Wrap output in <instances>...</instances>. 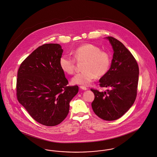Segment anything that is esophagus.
<instances>
[{"mask_svg": "<svg viewBox=\"0 0 157 157\" xmlns=\"http://www.w3.org/2000/svg\"><path fill=\"white\" fill-rule=\"evenodd\" d=\"M79 88H80L81 90H87V88H86L85 86H80Z\"/></svg>", "mask_w": 157, "mask_h": 157, "instance_id": "34e87169", "label": "esophagus"}]
</instances>
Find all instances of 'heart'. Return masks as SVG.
<instances>
[{
  "mask_svg": "<svg viewBox=\"0 0 157 157\" xmlns=\"http://www.w3.org/2000/svg\"><path fill=\"white\" fill-rule=\"evenodd\" d=\"M73 58L67 55L62 56L59 60L61 69L69 75L73 74L76 69V62H84L82 72L76 75L72 79L73 84L87 86L96 78L105 76L109 70L111 58L108 53L96 45L85 44L75 49Z\"/></svg>",
  "mask_w": 157,
  "mask_h": 157,
  "instance_id": "heart-1",
  "label": "heart"
}]
</instances>
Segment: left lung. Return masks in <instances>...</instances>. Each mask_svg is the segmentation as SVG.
Instances as JSON below:
<instances>
[{
	"label": "left lung",
	"instance_id": "8db88e82",
	"mask_svg": "<svg viewBox=\"0 0 157 157\" xmlns=\"http://www.w3.org/2000/svg\"><path fill=\"white\" fill-rule=\"evenodd\" d=\"M113 49L111 66L100 80V86L107 91L91 88L94 94L91 103L94 112L106 121L118 120L133 105L137 96L139 69L137 61L123 44L108 36Z\"/></svg>",
	"mask_w": 157,
	"mask_h": 157
}]
</instances>
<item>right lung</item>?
Masks as SVG:
<instances>
[{
	"instance_id": "obj_1",
	"label": "right lung",
	"mask_w": 157,
	"mask_h": 157,
	"mask_svg": "<svg viewBox=\"0 0 157 157\" xmlns=\"http://www.w3.org/2000/svg\"><path fill=\"white\" fill-rule=\"evenodd\" d=\"M63 53L57 44H44L24 60L18 69L17 97L29 115L46 126L59 124L67 117L69 103L79 90L61 69Z\"/></svg>"
}]
</instances>
